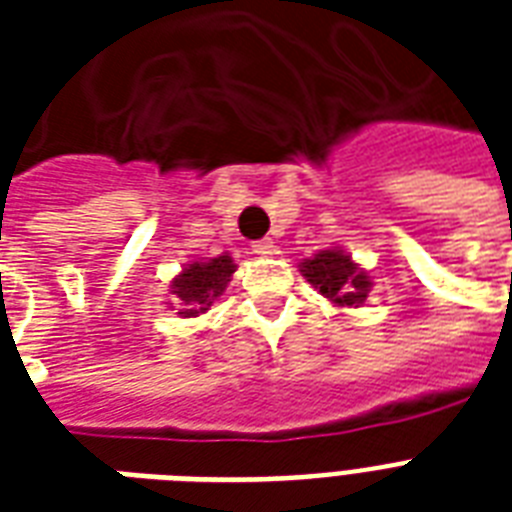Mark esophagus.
I'll list each match as a JSON object with an SVG mask.
<instances>
[{"instance_id": "obj_1", "label": "esophagus", "mask_w": 512, "mask_h": 512, "mask_svg": "<svg viewBox=\"0 0 512 512\" xmlns=\"http://www.w3.org/2000/svg\"><path fill=\"white\" fill-rule=\"evenodd\" d=\"M252 252H255V255H260V257H268V255H273V252H276V244H273V239H260V241H255V244H252Z\"/></svg>"}]
</instances>
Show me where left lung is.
Wrapping results in <instances>:
<instances>
[{
	"mask_svg": "<svg viewBox=\"0 0 512 512\" xmlns=\"http://www.w3.org/2000/svg\"><path fill=\"white\" fill-rule=\"evenodd\" d=\"M300 273L340 308L364 305L372 289V279L366 276L364 268H358V263H353L342 249H321L319 255L300 263Z\"/></svg>",
	"mask_w": 512,
	"mask_h": 512,
	"instance_id": "8db88e82",
	"label": "left lung"
}]
</instances>
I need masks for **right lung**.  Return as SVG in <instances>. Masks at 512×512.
<instances>
[{
  "mask_svg": "<svg viewBox=\"0 0 512 512\" xmlns=\"http://www.w3.org/2000/svg\"><path fill=\"white\" fill-rule=\"evenodd\" d=\"M233 271H236V263L228 252L212 257V260H204V263L199 260V263L185 265L183 273H177L172 279L170 303L167 305L183 319L207 313L217 297L225 292Z\"/></svg>",
  "mask_w": 512,
  "mask_h": 512,
  "instance_id": "obj_1",
  "label": "right lung"
}]
</instances>
